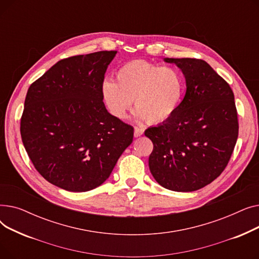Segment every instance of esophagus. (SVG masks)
<instances>
[{"label": "esophagus", "mask_w": 259, "mask_h": 259, "mask_svg": "<svg viewBox=\"0 0 259 259\" xmlns=\"http://www.w3.org/2000/svg\"><path fill=\"white\" fill-rule=\"evenodd\" d=\"M144 131H145V129H144V128H141V127H135V128H134V137H135V138H139V137H141V135H143V134H144Z\"/></svg>", "instance_id": "34e87169"}]
</instances>
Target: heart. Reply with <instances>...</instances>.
I'll list each match as a JSON object with an SVG mask.
<instances>
[{"label":"heart","instance_id":"heart-1","mask_svg":"<svg viewBox=\"0 0 259 259\" xmlns=\"http://www.w3.org/2000/svg\"><path fill=\"white\" fill-rule=\"evenodd\" d=\"M116 81L106 79L103 97L116 118L127 116L134 100L135 116L150 124L169 119L181 105L185 93L183 73L175 67L147 61H131L116 71Z\"/></svg>","mask_w":259,"mask_h":259}]
</instances>
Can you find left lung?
<instances>
[{
  "instance_id": "obj_1",
  "label": "left lung",
  "mask_w": 259,
  "mask_h": 259,
  "mask_svg": "<svg viewBox=\"0 0 259 259\" xmlns=\"http://www.w3.org/2000/svg\"><path fill=\"white\" fill-rule=\"evenodd\" d=\"M186 78L178 110L145 135L153 143L149 168L155 181L178 192H192L219 178L238 138L234 93L227 81L199 59H165Z\"/></svg>"
}]
</instances>
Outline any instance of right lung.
Masks as SVG:
<instances>
[{
	"mask_svg": "<svg viewBox=\"0 0 259 259\" xmlns=\"http://www.w3.org/2000/svg\"><path fill=\"white\" fill-rule=\"evenodd\" d=\"M117 51L59 61L30 85L21 137L36 171L67 191L85 192L110 176L133 127L107 111L102 85Z\"/></svg>",
	"mask_w": 259,
	"mask_h": 259,
	"instance_id": "1",
	"label": "right lung"
}]
</instances>
